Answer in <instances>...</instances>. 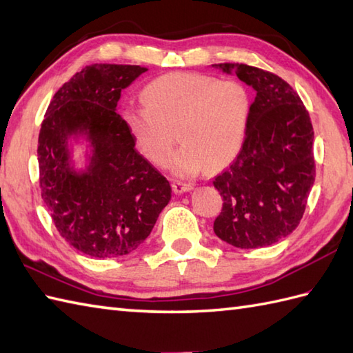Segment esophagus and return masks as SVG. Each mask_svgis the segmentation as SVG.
Returning <instances> with one entry per match:
<instances>
[{
    "label": "esophagus",
    "instance_id": "34e87169",
    "mask_svg": "<svg viewBox=\"0 0 353 353\" xmlns=\"http://www.w3.org/2000/svg\"><path fill=\"white\" fill-rule=\"evenodd\" d=\"M172 188H174V192H175L176 194H181V193H185V192H190L192 188H193V184L175 181L174 184H172Z\"/></svg>",
    "mask_w": 353,
    "mask_h": 353
}]
</instances>
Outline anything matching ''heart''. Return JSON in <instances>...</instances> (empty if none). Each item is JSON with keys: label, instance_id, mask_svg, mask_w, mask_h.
I'll return each instance as SVG.
<instances>
[{"label": "heart", "instance_id": "1", "mask_svg": "<svg viewBox=\"0 0 353 353\" xmlns=\"http://www.w3.org/2000/svg\"><path fill=\"white\" fill-rule=\"evenodd\" d=\"M141 108L124 110L123 119L137 148L151 163L165 166L181 141L172 170L194 176L208 168H225L241 150L250 114V99L236 81L174 72L151 81Z\"/></svg>", "mask_w": 353, "mask_h": 353}]
</instances>
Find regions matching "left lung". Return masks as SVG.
<instances>
[{
	"label": "left lung",
	"mask_w": 353,
	"mask_h": 353,
	"mask_svg": "<svg viewBox=\"0 0 353 353\" xmlns=\"http://www.w3.org/2000/svg\"><path fill=\"white\" fill-rule=\"evenodd\" d=\"M212 67L256 91L243 148L212 181L223 197L214 232L238 248L276 244L299 225L314 183L310 117L277 74L247 64Z\"/></svg>",
	"instance_id": "8db88e82"
}]
</instances>
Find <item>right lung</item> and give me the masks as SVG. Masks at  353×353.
Wrapping results in <instances>:
<instances>
[{
    "mask_svg": "<svg viewBox=\"0 0 353 353\" xmlns=\"http://www.w3.org/2000/svg\"><path fill=\"white\" fill-rule=\"evenodd\" d=\"M148 68L94 64L50 100L39 134L41 199L65 241L92 257H119L148 238L169 203L168 179L134 148L117 112L121 91ZM88 143L77 168L71 142Z\"/></svg>",
    "mask_w": 353,
    "mask_h": 353,
    "instance_id": "obj_1",
    "label": "right lung"
}]
</instances>
